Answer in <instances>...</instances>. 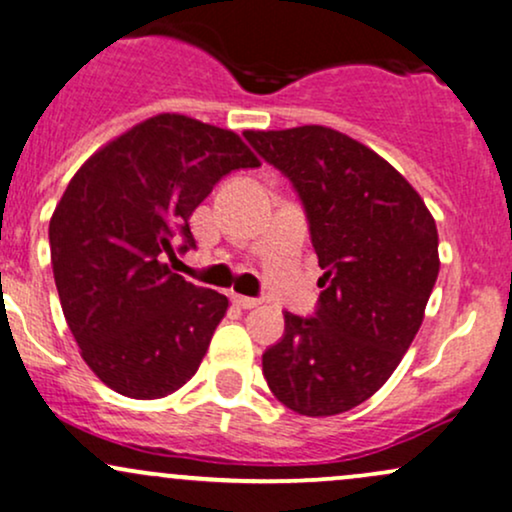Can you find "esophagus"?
Wrapping results in <instances>:
<instances>
[{
	"instance_id": "obj_1",
	"label": "esophagus",
	"mask_w": 512,
	"mask_h": 512,
	"mask_svg": "<svg viewBox=\"0 0 512 512\" xmlns=\"http://www.w3.org/2000/svg\"><path fill=\"white\" fill-rule=\"evenodd\" d=\"M232 302L239 306V309H254V306L261 304V299L254 297H244V294H232Z\"/></svg>"
}]
</instances>
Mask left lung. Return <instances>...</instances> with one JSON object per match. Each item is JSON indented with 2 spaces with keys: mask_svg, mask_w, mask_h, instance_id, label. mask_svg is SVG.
Listing matches in <instances>:
<instances>
[{
  "mask_svg": "<svg viewBox=\"0 0 512 512\" xmlns=\"http://www.w3.org/2000/svg\"><path fill=\"white\" fill-rule=\"evenodd\" d=\"M244 138L302 198L323 270L316 316L287 311L263 376L290 410L333 417L369 400L410 350L441 268L434 215L390 162L328 126Z\"/></svg>",
  "mask_w": 512,
  "mask_h": 512,
  "instance_id": "left-lung-1",
  "label": "left lung"
}]
</instances>
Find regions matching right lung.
<instances>
[{
  "mask_svg": "<svg viewBox=\"0 0 512 512\" xmlns=\"http://www.w3.org/2000/svg\"><path fill=\"white\" fill-rule=\"evenodd\" d=\"M261 162L230 129L155 114L71 177L50 220L52 273L83 362L114 393L158 400L196 374L225 294L172 273V237L225 174Z\"/></svg>",
  "mask_w": 512,
  "mask_h": 512,
  "instance_id": "right-lung-1",
  "label": "right lung"
}]
</instances>
